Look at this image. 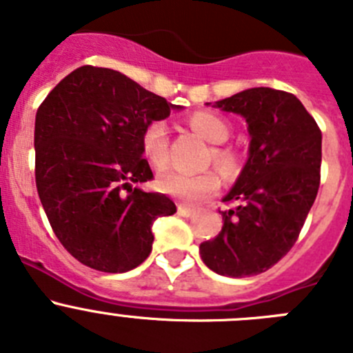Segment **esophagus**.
I'll return each mask as SVG.
<instances>
[{
	"label": "esophagus",
	"mask_w": 353,
	"mask_h": 353,
	"mask_svg": "<svg viewBox=\"0 0 353 353\" xmlns=\"http://www.w3.org/2000/svg\"><path fill=\"white\" fill-rule=\"evenodd\" d=\"M179 214L182 215V217H192V215L196 214L194 208H187L183 207V205H179Z\"/></svg>",
	"instance_id": "34e87169"
}]
</instances>
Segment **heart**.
Returning <instances> with one entry per match:
<instances>
[{
  "label": "heart",
  "instance_id": "b5f03b06",
  "mask_svg": "<svg viewBox=\"0 0 353 353\" xmlns=\"http://www.w3.org/2000/svg\"><path fill=\"white\" fill-rule=\"evenodd\" d=\"M189 125L201 134L212 145H223L230 134L232 127L219 114L210 111H196L189 118ZM141 148L146 161L155 168H162L168 162L170 154V132H168L166 121L155 120L145 127L141 134ZM212 159L215 166L224 174H233L239 166L236 155L232 148H221L215 146L212 150ZM157 185L162 192L173 196V198L185 201V203H199L208 196L219 191L221 180L214 171L203 173H183L176 170L162 171L157 176Z\"/></svg>",
  "mask_w": 353,
  "mask_h": 353
}]
</instances>
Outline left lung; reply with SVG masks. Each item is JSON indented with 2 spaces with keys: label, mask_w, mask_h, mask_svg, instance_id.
<instances>
[{
  "label": "left lung",
  "mask_w": 353,
  "mask_h": 353,
  "mask_svg": "<svg viewBox=\"0 0 353 353\" xmlns=\"http://www.w3.org/2000/svg\"><path fill=\"white\" fill-rule=\"evenodd\" d=\"M248 121L249 157L224 201L223 230L199 245L201 260L221 276L269 270L299 239L320 187L322 132L297 97L249 88L215 102Z\"/></svg>",
  "instance_id": "1"
}]
</instances>
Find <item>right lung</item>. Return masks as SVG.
Segmentation results:
<instances>
[{"label":"right lung","instance_id":"right-lung-1","mask_svg":"<svg viewBox=\"0 0 353 353\" xmlns=\"http://www.w3.org/2000/svg\"><path fill=\"white\" fill-rule=\"evenodd\" d=\"M173 108L121 72L92 65L70 72L40 104L37 191L54 235L86 267L136 269L152 251L154 221L176 212L166 194L132 187L154 179L143 130Z\"/></svg>","mask_w":353,"mask_h":353}]
</instances>
